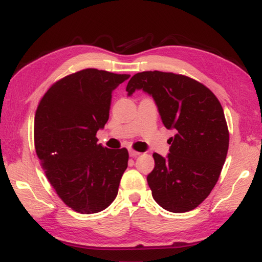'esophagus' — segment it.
<instances>
[{
  "mask_svg": "<svg viewBox=\"0 0 262 262\" xmlns=\"http://www.w3.org/2000/svg\"><path fill=\"white\" fill-rule=\"evenodd\" d=\"M140 154H141L140 152H136V151H134V149H129V157H132V158H135Z\"/></svg>",
  "mask_w": 262,
  "mask_h": 262,
  "instance_id": "1",
  "label": "esophagus"
}]
</instances>
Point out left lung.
Listing matches in <instances>:
<instances>
[{
	"label": "left lung",
	"instance_id": "1",
	"mask_svg": "<svg viewBox=\"0 0 262 262\" xmlns=\"http://www.w3.org/2000/svg\"><path fill=\"white\" fill-rule=\"evenodd\" d=\"M136 90L149 94L163 125L174 129L168 141L170 153L153 154L155 166L147 176L152 196L172 213L196 208L219 180L229 149L223 108L208 88L190 77L147 71L128 82L130 97Z\"/></svg>",
	"mask_w": 262,
	"mask_h": 262
}]
</instances>
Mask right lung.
<instances>
[{"mask_svg": "<svg viewBox=\"0 0 262 262\" xmlns=\"http://www.w3.org/2000/svg\"><path fill=\"white\" fill-rule=\"evenodd\" d=\"M129 76L82 70L57 81L39 102L36 153L59 198L77 213H99L118 193L128 151L103 147L96 135L109 119L111 93Z\"/></svg>", "mask_w": 262, "mask_h": 262, "instance_id": "obj_1", "label": "right lung"}]
</instances>
